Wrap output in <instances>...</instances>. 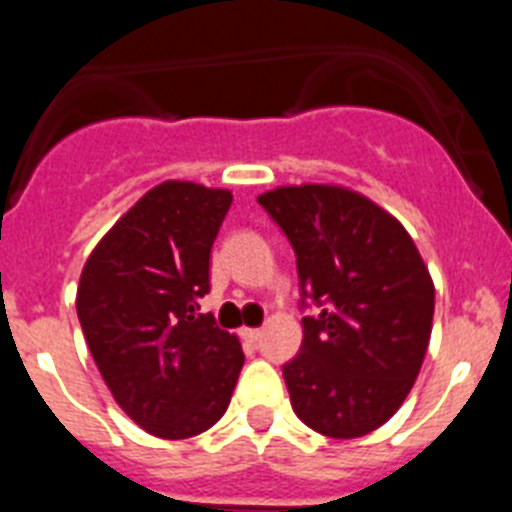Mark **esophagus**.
Instances as JSON below:
<instances>
[{
  "instance_id": "esophagus-1",
  "label": "esophagus",
  "mask_w": 512,
  "mask_h": 512,
  "mask_svg": "<svg viewBox=\"0 0 512 512\" xmlns=\"http://www.w3.org/2000/svg\"><path fill=\"white\" fill-rule=\"evenodd\" d=\"M261 333H264L261 328H241V338H243V341H248V343L259 341Z\"/></svg>"
}]
</instances>
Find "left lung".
Listing matches in <instances>:
<instances>
[{
  "label": "left lung",
  "instance_id": "obj_1",
  "mask_svg": "<svg viewBox=\"0 0 512 512\" xmlns=\"http://www.w3.org/2000/svg\"><path fill=\"white\" fill-rule=\"evenodd\" d=\"M297 253L302 348L284 364L297 418L328 438L377 431L413 390L431 343L436 287L395 215L341 184H287L259 194Z\"/></svg>",
  "mask_w": 512,
  "mask_h": 512
}]
</instances>
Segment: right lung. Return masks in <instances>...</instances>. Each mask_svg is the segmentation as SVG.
<instances>
[{"label":"right lung","instance_id":"right-lung-1","mask_svg":"<svg viewBox=\"0 0 512 512\" xmlns=\"http://www.w3.org/2000/svg\"><path fill=\"white\" fill-rule=\"evenodd\" d=\"M230 202V189L156 184L81 269L76 312L94 364L117 405L151 436L179 441L212 428L243 369L238 336L197 312Z\"/></svg>","mask_w":512,"mask_h":512}]
</instances>
